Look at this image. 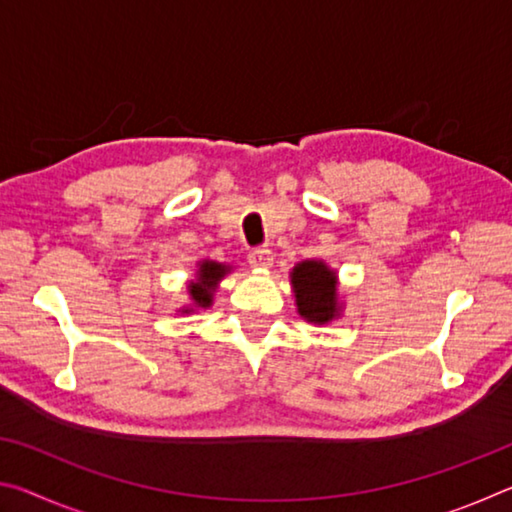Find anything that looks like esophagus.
Listing matches in <instances>:
<instances>
[{"label":"esophagus","mask_w":512,"mask_h":512,"mask_svg":"<svg viewBox=\"0 0 512 512\" xmlns=\"http://www.w3.org/2000/svg\"><path fill=\"white\" fill-rule=\"evenodd\" d=\"M248 262L253 268H268L273 264V253L268 248H255V250H250Z\"/></svg>","instance_id":"34e87169"}]
</instances>
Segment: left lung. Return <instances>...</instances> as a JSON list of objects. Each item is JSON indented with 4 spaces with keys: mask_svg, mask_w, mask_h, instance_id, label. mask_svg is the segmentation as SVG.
<instances>
[{
    "mask_svg": "<svg viewBox=\"0 0 512 512\" xmlns=\"http://www.w3.org/2000/svg\"><path fill=\"white\" fill-rule=\"evenodd\" d=\"M293 298L302 320L327 325L341 318L343 302L339 298V275L323 259H305L289 273Z\"/></svg>",
    "mask_w": 512,
    "mask_h": 512,
    "instance_id": "obj_1",
    "label": "left lung"
}]
</instances>
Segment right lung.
I'll list each match as a JSON object with an SVG mask.
<instances>
[{
	"instance_id": "obj_1",
	"label": "right lung",
	"mask_w": 512,
	"mask_h": 512,
	"mask_svg": "<svg viewBox=\"0 0 512 512\" xmlns=\"http://www.w3.org/2000/svg\"><path fill=\"white\" fill-rule=\"evenodd\" d=\"M232 271L230 264L214 262V259H201L196 262V273L187 282L189 302L178 309V314H196L201 309H210L214 305V293L225 275Z\"/></svg>"
}]
</instances>
